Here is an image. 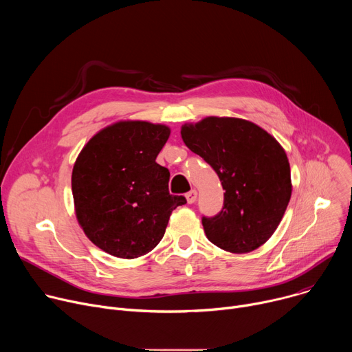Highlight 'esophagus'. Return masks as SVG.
<instances>
[{
    "label": "esophagus",
    "mask_w": 352,
    "mask_h": 352,
    "mask_svg": "<svg viewBox=\"0 0 352 352\" xmlns=\"http://www.w3.org/2000/svg\"><path fill=\"white\" fill-rule=\"evenodd\" d=\"M185 197H186V200H188V204H193L195 200H196V197H197V192H196L195 189H192V190H189V192L185 195Z\"/></svg>",
    "instance_id": "obj_1"
}]
</instances>
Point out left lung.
<instances>
[{"label":"left lung","instance_id":"1","mask_svg":"<svg viewBox=\"0 0 352 352\" xmlns=\"http://www.w3.org/2000/svg\"><path fill=\"white\" fill-rule=\"evenodd\" d=\"M181 136L226 190L221 212L202 219L208 239L231 254L258 249L277 230L292 192L281 144L256 124L231 117L185 124Z\"/></svg>","mask_w":352,"mask_h":352}]
</instances>
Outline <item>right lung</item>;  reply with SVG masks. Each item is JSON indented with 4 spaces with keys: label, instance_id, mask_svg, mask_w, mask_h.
Listing matches in <instances>:
<instances>
[{
    "label": "right lung",
    "instance_id": "add662e5",
    "mask_svg": "<svg viewBox=\"0 0 352 352\" xmlns=\"http://www.w3.org/2000/svg\"><path fill=\"white\" fill-rule=\"evenodd\" d=\"M170 128L120 121L98 131L72 170L75 213L86 236L104 252L135 259L162 241L174 209L186 204L168 192L170 171L156 157Z\"/></svg>",
    "mask_w": 352,
    "mask_h": 352
}]
</instances>
